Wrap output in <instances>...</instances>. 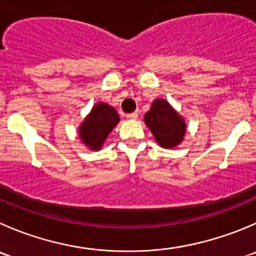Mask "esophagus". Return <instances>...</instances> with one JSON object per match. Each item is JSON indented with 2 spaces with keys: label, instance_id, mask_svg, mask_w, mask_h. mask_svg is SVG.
<instances>
[{
  "label": "esophagus",
  "instance_id": "34e87169",
  "mask_svg": "<svg viewBox=\"0 0 256 256\" xmlns=\"http://www.w3.org/2000/svg\"><path fill=\"white\" fill-rule=\"evenodd\" d=\"M138 112H131V114H128V115H126V118H132V120H135V118H138Z\"/></svg>",
  "mask_w": 256,
  "mask_h": 256
}]
</instances>
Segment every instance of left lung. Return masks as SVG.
<instances>
[{"mask_svg": "<svg viewBox=\"0 0 256 256\" xmlns=\"http://www.w3.org/2000/svg\"><path fill=\"white\" fill-rule=\"evenodd\" d=\"M145 122L162 148H174L181 142L185 134V122L172 110L168 101L155 100L145 115Z\"/></svg>", "mask_w": 256, "mask_h": 256, "instance_id": "obj_1", "label": "left lung"}]
</instances>
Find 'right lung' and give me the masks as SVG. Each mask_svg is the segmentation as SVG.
Returning a JSON list of instances; mask_svg holds the SVG:
<instances>
[{
	"mask_svg": "<svg viewBox=\"0 0 256 256\" xmlns=\"http://www.w3.org/2000/svg\"><path fill=\"white\" fill-rule=\"evenodd\" d=\"M118 122V115L115 108L106 104H98L81 125V140L92 150H100L104 141Z\"/></svg>",
	"mask_w": 256,
	"mask_h": 256,
	"instance_id": "right-lung-1",
	"label": "right lung"
}]
</instances>
